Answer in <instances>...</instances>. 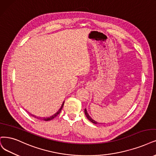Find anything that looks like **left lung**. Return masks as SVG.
<instances>
[{
    "label": "left lung",
    "instance_id": "left-lung-1",
    "mask_svg": "<svg viewBox=\"0 0 156 156\" xmlns=\"http://www.w3.org/2000/svg\"><path fill=\"white\" fill-rule=\"evenodd\" d=\"M85 115H86V117L87 118V119L90 121V122H91L92 123H94V124H97V123H98V122H95L94 120H93V119H92L90 117V116L89 115V114L87 113V110H86V109L85 108Z\"/></svg>",
    "mask_w": 156,
    "mask_h": 156
}]
</instances>
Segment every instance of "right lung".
<instances>
[{
  "mask_svg": "<svg viewBox=\"0 0 156 156\" xmlns=\"http://www.w3.org/2000/svg\"><path fill=\"white\" fill-rule=\"evenodd\" d=\"M63 104H64V102H63V103H62V107H60V108L58 110V111L55 114H54V115H53V116H51V117H49V118H44V120H45V121H50V120H51V119H54L55 117H56L60 113V112H61V111H62V108H63ZM33 116H34V115H32ZM34 117H36V116H34Z\"/></svg>",
  "mask_w": 156,
  "mask_h": 156,
  "instance_id": "right-lung-1",
  "label": "right lung"
}]
</instances>
